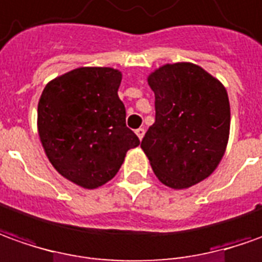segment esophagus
Instances as JSON below:
<instances>
[{"instance_id": "obj_1", "label": "esophagus", "mask_w": 262, "mask_h": 262, "mask_svg": "<svg viewBox=\"0 0 262 262\" xmlns=\"http://www.w3.org/2000/svg\"><path fill=\"white\" fill-rule=\"evenodd\" d=\"M136 135H138V138L142 140L143 136H145V129H143V127H139V129H136Z\"/></svg>"}]
</instances>
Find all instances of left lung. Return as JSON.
<instances>
[{
	"mask_svg": "<svg viewBox=\"0 0 262 262\" xmlns=\"http://www.w3.org/2000/svg\"><path fill=\"white\" fill-rule=\"evenodd\" d=\"M147 83L156 115L140 146L163 185L189 188L211 175L224 156L231 123L227 90L191 63L166 64Z\"/></svg>",
	"mask_w": 262,
	"mask_h": 262,
	"instance_id": "obj_1",
	"label": "left lung"
}]
</instances>
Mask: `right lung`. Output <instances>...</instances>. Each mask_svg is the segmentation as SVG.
<instances>
[{"mask_svg":"<svg viewBox=\"0 0 262 262\" xmlns=\"http://www.w3.org/2000/svg\"><path fill=\"white\" fill-rule=\"evenodd\" d=\"M120 81L115 69L80 67L42 90L37 116L42 147L57 172L81 188L115 178L126 152L140 143L126 126Z\"/></svg>","mask_w":262,"mask_h":262,"instance_id":"right-lung-1","label":"right lung"}]
</instances>
